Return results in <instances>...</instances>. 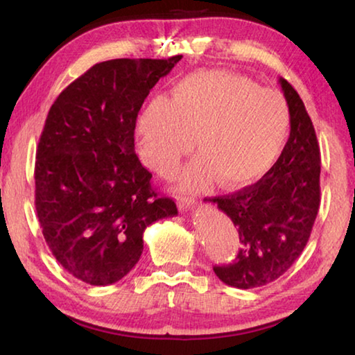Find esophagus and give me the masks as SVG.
<instances>
[{
  "label": "esophagus",
  "instance_id": "1",
  "mask_svg": "<svg viewBox=\"0 0 355 355\" xmlns=\"http://www.w3.org/2000/svg\"><path fill=\"white\" fill-rule=\"evenodd\" d=\"M177 202H178V208L183 209V211H186L188 208L194 207L196 199H194V197H191V196H178Z\"/></svg>",
  "mask_w": 355,
  "mask_h": 355
}]
</instances>
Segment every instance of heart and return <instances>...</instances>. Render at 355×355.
<instances>
[{
	"mask_svg": "<svg viewBox=\"0 0 355 355\" xmlns=\"http://www.w3.org/2000/svg\"><path fill=\"white\" fill-rule=\"evenodd\" d=\"M290 130L284 95L227 70L183 78L172 98L155 97L139 119L142 158L164 177L197 141L200 155L183 172L188 188H203L214 178L225 188L254 184L279 159Z\"/></svg>",
	"mask_w": 355,
	"mask_h": 355,
	"instance_id": "b5f03b06",
	"label": "heart"
}]
</instances>
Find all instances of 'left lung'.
<instances>
[{
    "label": "left lung",
    "instance_id": "left-lung-1",
    "mask_svg": "<svg viewBox=\"0 0 355 355\" xmlns=\"http://www.w3.org/2000/svg\"><path fill=\"white\" fill-rule=\"evenodd\" d=\"M291 111L290 137L266 175L233 194L211 197L239 233L235 261L214 266L225 285L249 290L285 274L310 238L320 209L321 153L311 119L299 94L279 80Z\"/></svg>",
    "mask_w": 355,
    "mask_h": 355
}]
</instances>
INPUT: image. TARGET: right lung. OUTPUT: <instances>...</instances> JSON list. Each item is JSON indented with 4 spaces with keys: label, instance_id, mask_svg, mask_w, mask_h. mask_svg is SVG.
<instances>
[{
    "label": "right lung",
    "instance_id": "obj_1",
    "mask_svg": "<svg viewBox=\"0 0 355 355\" xmlns=\"http://www.w3.org/2000/svg\"><path fill=\"white\" fill-rule=\"evenodd\" d=\"M182 56L111 59L51 105L35 153V211L58 263L89 285H111L139 261L144 230L177 216L135 152L136 119Z\"/></svg>",
    "mask_w": 355,
    "mask_h": 355
}]
</instances>
